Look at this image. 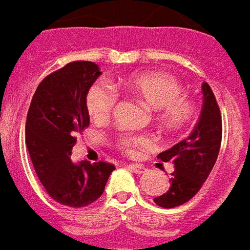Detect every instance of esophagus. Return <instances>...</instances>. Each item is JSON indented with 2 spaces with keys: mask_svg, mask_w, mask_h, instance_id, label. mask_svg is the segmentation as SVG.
Masks as SVG:
<instances>
[{
  "mask_svg": "<svg viewBox=\"0 0 250 250\" xmlns=\"http://www.w3.org/2000/svg\"><path fill=\"white\" fill-rule=\"evenodd\" d=\"M127 167L130 168V170H132V171L136 174L146 173V167H143L142 165H134V163H130V165H127Z\"/></svg>",
  "mask_w": 250,
  "mask_h": 250,
  "instance_id": "34e87169",
  "label": "esophagus"
}]
</instances>
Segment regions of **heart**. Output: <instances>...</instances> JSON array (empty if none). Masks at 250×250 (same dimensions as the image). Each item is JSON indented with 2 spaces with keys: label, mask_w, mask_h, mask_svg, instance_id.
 <instances>
[{
  "label": "heart",
  "mask_w": 250,
  "mask_h": 250,
  "mask_svg": "<svg viewBox=\"0 0 250 250\" xmlns=\"http://www.w3.org/2000/svg\"><path fill=\"white\" fill-rule=\"evenodd\" d=\"M120 88L132 93L135 98L154 109L157 123L166 130H179L193 119L194 104L184 96V88L177 79L163 72H139L125 77ZM87 109L95 122H105L114 112L118 95L112 88L96 83L87 93ZM150 139L141 134H122L115 145L127 155H134L136 150L148 145Z\"/></svg>",
  "instance_id": "b5f03b06"
}]
</instances>
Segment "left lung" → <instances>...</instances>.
<instances>
[{
    "mask_svg": "<svg viewBox=\"0 0 250 250\" xmlns=\"http://www.w3.org/2000/svg\"><path fill=\"white\" fill-rule=\"evenodd\" d=\"M204 104L198 123L190 135L175 146L161 152L158 158L163 162L174 163L170 188L154 202L171 209L186 204L202 188L214 167L222 139V119L220 107L208 83L202 84Z\"/></svg>",
    "mask_w": 250,
    "mask_h": 250,
    "instance_id": "left-lung-1",
    "label": "left lung"
}]
</instances>
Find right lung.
<instances>
[{"mask_svg":"<svg viewBox=\"0 0 250 250\" xmlns=\"http://www.w3.org/2000/svg\"><path fill=\"white\" fill-rule=\"evenodd\" d=\"M92 62L66 64L42 80L30 102L25 143L33 167L49 197L71 208H83L103 194L115 170L108 162H72L75 132L89 125L87 93L100 76Z\"/></svg>","mask_w":250,"mask_h":250,"instance_id":"add662e5","label":"right lung"}]
</instances>
